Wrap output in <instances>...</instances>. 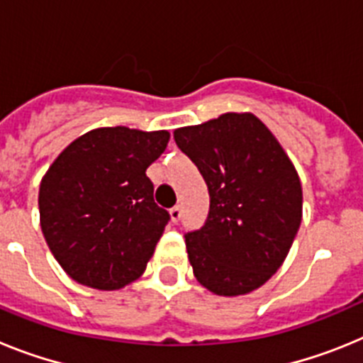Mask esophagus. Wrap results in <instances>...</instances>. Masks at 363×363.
Returning a JSON list of instances; mask_svg holds the SVG:
<instances>
[{
    "mask_svg": "<svg viewBox=\"0 0 363 363\" xmlns=\"http://www.w3.org/2000/svg\"><path fill=\"white\" fill-rule=\"evenodd\" d=\"M171 218L174 223H178L179 220H182V205H174L171 209Z\"/></svg>",
    "mask_w": 363,
    "mask_h": 363,
    "instance_id": "1",
    "label": "esophagus"
}]
</instances>
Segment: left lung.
<instances>
[{
	"instance_id": "1",
	"label": "left lung",
	"mask_w": 363,
	"mask_h": 363,
	"mask_svg": "<svg viewBox=\"0 0 363 363\" xmlns=\"http://www.w3.org/2000/svg\"><path fill=\"white\" fill-rule=\"evenodd\" d=\"M209 189L205 225L185 234L194 277L220 296L264 285L301 223V185L271 130L252 114H223L174 130Z\"/></svg>"
}]
</instances>
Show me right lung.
<instances>
[{"label": "right lung", "mask_w": 363, "mask_h": 363, "mask_svg": "<svg viewBox=\"0 0 363 363\" xmlns=\"http://www.w3.org/2000/svg\"><path fill=\"white\" fill-rule=\"evenodd\" d=\"M167 143V130L105 127L74 140L50 165L38 198L41 230L72 280L114 291L142 277L171 220L147 176Z\"/></svg>", "instance_id": "right-lung-1"}]
</instances>
